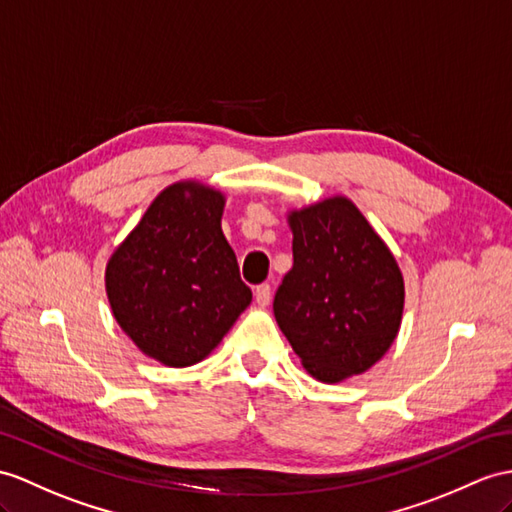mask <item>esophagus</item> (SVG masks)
<instances>
[{
	"instance_id": "esophagus-1",
	"label": "esophagus",
	"mask_w": 512,
	"mask_h": 512,
	"mask_svg": "<svg viewBox=\"0 0 512 512\" xmlns=\"http://www.w3.org/2000/svg\"><path fill=\"white\" fill-rule=\"evenodd\" d=\"M254 297L260 306H267L271 302V286L269 284H258L254 289Z\"/></svg>"
}]
</instances>
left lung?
<instances>
[{"instance_id":"obj_1","label":"left lung","mask_w":512,"mask_h":512,"mask_svg":"<svg viewBox=\"0 0 512 512\" xmlns=\"http://www.w3.org/2000/svg\"><path fill=\"white\" fill-rule=\"evenodd\" d=\"M293 267L273 315L310 376L341 382L367 371L395 341L404 280L389 247L345 197L289 215Z\"/></svg>"}]
</instances>
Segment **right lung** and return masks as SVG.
Masks as SVG:
<instances>
[{"instance_id":"add662e5","label":"right lung","mask_w":512,"mask_h":512,"mask_svg":"<svg viewBox=\"0 0 512 512\" xmlns=\"http://www.w3.org/2000/svg\"><path fill=\"white\" fill-rule=\"evenodd\" d=\"M223 195L195 182L162 191L112 254L106 293L121 330L149 358H206L252 302L221 232Z\"/></svg>"}]
</instances>
